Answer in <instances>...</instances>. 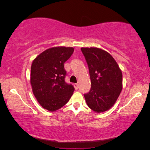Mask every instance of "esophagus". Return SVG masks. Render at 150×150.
<instances>
[{"instance_id":"1","label":"esophagus","mask_w":150,"mask_h":150,"mask_svg":"<svg viewBox=\"0 0 150 150\" xmlns=\"http://www.w3.org/2000/svg\"><path fill=\"white\" fill-rule=\"evenodd\" d=\"M74 87L76 90H77L78 89H79V85L78 83H75L74 85Z\"/></svg>"}]
</instances>
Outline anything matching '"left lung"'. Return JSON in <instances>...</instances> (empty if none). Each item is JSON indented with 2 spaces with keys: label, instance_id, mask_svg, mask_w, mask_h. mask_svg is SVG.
Masks as SVG:
<instances>
[{
  "label": "left lung",
  "instance_id": "1",
  "mask_svg": "<svg viewBox=\"0 0 150 150\" xmlns=\"http://www.w3.org/2000/svg\"><path fill=\"white\" fill-rule=\"evenodd\" d=\"M87 61L91 87L84 94L86 102L97 112L113 106L122 89V73L109 53L98 48H82Z\"/></svg>",
  "mask_w": 150,
  "mask_h": 150
}]
</instances>
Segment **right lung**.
I'll return each mask as SVG.
<instances>
[{
  "label": "right lung",
  "mask_w": 150,
  "mask_h": 150,
  "mask_svg": "<svg viewBox=\"0 0 150 150\" xmlns=\"http://www.w3.org/2000/svg\"><path fill=\"white\" fill-rule=\"evenodd\" d=\"M71 47H53L38 55L31 65L30 84L35 97L41 106L55 111L65 105L74 87L65 81L64 63L73 54Z\"/></svg>",
  "instance_id": "right-lung-1"
}]
</instances>
